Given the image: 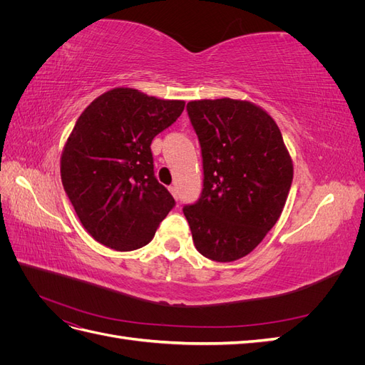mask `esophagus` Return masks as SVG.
Here are the masks:
<instances>
[{
    "label": "esophagus",
    "instance_id": "1",
    "mask_svg": "<svg viewBox=\"0 0 365 365\" xmlns=\"http://www.w3.org/2000/svg\"><path fill=\"white\" fill-rule=\"evenodd\" d=\"M169 192L172 193V196L175 197V200H178V190H176L175 185H169Z\"/></svg>",
    "mask_w": 365,
    "mask_h": 365
}]
</instances>
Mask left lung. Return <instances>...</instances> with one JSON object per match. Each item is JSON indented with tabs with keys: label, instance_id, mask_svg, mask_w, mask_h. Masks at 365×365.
<instances>
[{
	"label": "left lung",
	"instance_id": "8db88e82",
	"mask_svg": "<svg viewBox=\"0 0 365 365\" xmlns=\"http://www.w3.org/2000/svg\"><path fill=\"white\" fill-rule=\"evenodd\" d=\"M187 113L201 145L204 189L182 212L204 257L235 262L279 220L292 160L274 118L248 101H192Z\"/></svg>",
	"mask_w": 365,
	"mask_h": 365
}]
</instances>
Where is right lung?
<instances>
[{"label":"right lung","instance_id":"1","mask_svg":"<svg viewBox=\"0 0 365 365\" xmlns=\"http://www.w3.org/2000/svg\"><path fill=\"white\" fill-rule=\"evenodd\" d=\"M134 88L85 108L61 155V178L83 228L115 251L148 245L175 200L153 175L150 143L184 111Z\"/></svg>","mask_w":365,"mask_h":365}]
</instances>
